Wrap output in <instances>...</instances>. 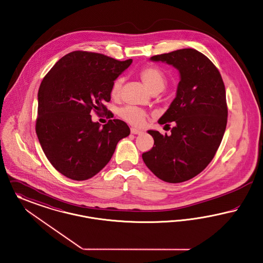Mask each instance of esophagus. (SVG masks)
Masks as SVG:
<instances>
[{
	"label": "esophagus",
	"instance_id": "1",
	"mask_svg": "<svg viewBox=\"0 0 263 263\" xmlns=\"http://www.w3.org/2000/svg\"><path fill=\"white\" fill-rule=\"evenodd\" d=\"M130 133L134 134V135H140V134L142 133V130L138 129V128H136V127H132V128H130Z\"/></svg>",
	"mask_w": 263,
	"mask_h": 263
}]
</instances>
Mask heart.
Returning a JSON list of instances; mask_svg holds the SVG:
<instances>
[{
  "mask_svg": "<svg viewBox=\"0 0 263 263\" xmlns=\"http://www.w3.org/2000/svg\"><path fill=\"white\" fill-rule=\"evenodd\" d=\"M138 75L141 81L152 94L161 92L165 87L167 82L165 74L157 66L146 65L140 69ZM123 82V77H118L117 79H115V81L111 84V97L118 98L121 95ZM119 116L126 123L137 126L143 125L147 118V114L145 111L134 106H126L121 109L119 111Z\"/></svg>",
  "mask_w": 263,
  "mask_h": 263,
  "instance_id": "1",
  "label": "heart"
}]
</instances>
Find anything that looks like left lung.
I'll list each match as a JSON object with an SVG mask.
<instances>
[{
  "mask_svg": "<svg viewBox=\"0 0 263 263\" xmlns=\"http://www.w3.org/2000/svg\"><path fill=\"white\" fill-rule=\"evenodd\" d=\"M179 70L176 98L159 119L160 125L174 122L171 135L148 130L153 147L142 153L152 173L168 183H181L201 173L214 158L228 122V105L221 73L207 56L183 48L152 56Z\"/></svg>",
  "mask_w": 263,
  "mask_h": 263,
  "instance_id": "8db88e82",
  "label": "left lung"
}]
</instances>
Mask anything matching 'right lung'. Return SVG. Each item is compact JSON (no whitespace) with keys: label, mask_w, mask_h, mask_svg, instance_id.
<instances>
[{"label":"right lung","mask_w":263,"mask_h":263,"mask_svg":"<svg viewBox=\"0 0 263 263\" xmlns=\"http://www.w3.org/2000/svg\"><path fill=\"white\" fill-rule=\"evenodd\" d=\"M132 59L120 61L77 50L63 56L39 90L35 132L42 151L58 172L76 181L92 178L111 160L117 143L129 135L121 120L101 126L91 112H107L111 84ZM109 115V114H108Z\"/></svg>","instance_id":"1"}]
</instances>
